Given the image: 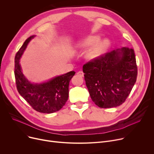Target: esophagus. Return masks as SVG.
Listing matches in <instances>:
<instances>
[{
  "instance_id": "1",
  "label": "esophagus",
  "mask_w": 154,
  "mask_h": 154,
  "mask_svg": "<svg viewBox=\"0 0 154 154\" xmlns=\"http://www.w3.org/2000/svg\"><path fill=\"white\" fill-rule=\"evenodd\" d=\"M77 74L78 75H80V76H81V77H84V73L82 71H81V70L79 71L77 73Z\"/></svg>"
}]
</instances>
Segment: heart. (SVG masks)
Listing matches in <instances>:
<instances>
[{
	"label": "heart",
	"instance_id": "1",
	"mask_svg": "<svg viewBox=\"0 0 154 154\" xmlns=\"http://www.w3.org/2000/svg\"><path fill=\"white\" fill-rule=\"evenodd\" d=\"M99 36H91L84 40L79 42L77 45L78 48L84 49L91 45H94L100 41ZM109 46V42L107 39H104L95 45L86 53V57L88 59L93 60L98 58L103 54Z\"/></svg>",
	"mask_w": 154,
	"mask_h": 154
}]
</instances>
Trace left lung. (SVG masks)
Segmentation results:
<instances>
[{
	"label": "left lung",
	"mask_w": 154,
	"mask_h": 154,
	"mask_svg": "<svg viewBox=\"0 0 154 154\" xmlns=\"http://www.w3.org/2000/svg\"><path fill=\"white\" fill-rule=\"evenodd\" d=\"M83 72L90 97L95 105L102 108L119 106L136 82L134 51L127 47L112 50L85 64Z\"/></svg>",
	"instance_id": "obj_1"
}]
</instances>
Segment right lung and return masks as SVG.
<instances>
[{
  "instance_id": "1",
  "label": "right lung",
  "mask_w": 154,
  "mask_h": 154,
  "mask_svg": "<svg viewBox=\"0 0 154 154\" xmlns=\"http://www.w3.org/2000/svg\"><path fill=\"white\" fill-rule=\"evenodd\" d=\"M35 36L26 39L15 57V77L18 93L36 111L43 113H53L62 108L69 97V85L75 75L70 71L56 77L47 82L32 84L23 74L19 60L30 40Z\"/></svg>"
}]
</instances>
